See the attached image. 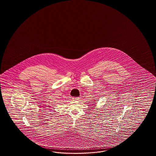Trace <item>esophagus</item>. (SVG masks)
Listing matches in <instances>:
<instances>
[{
    "instance_id": "esophagus-1",
    "label": "esophagus",
    "mask_w": 156,
    "mask_h": 156,
    "mask_svg": "<svg viewBox=\"0 0 156 156\" xmlns=\"http://www.w3.org/2000/svg\"><path fill=\"white\" fill-rule=\"evenodd\" d=\"M80 99V98H73V100H79Z\"/></svg>"
}]
</instances>
